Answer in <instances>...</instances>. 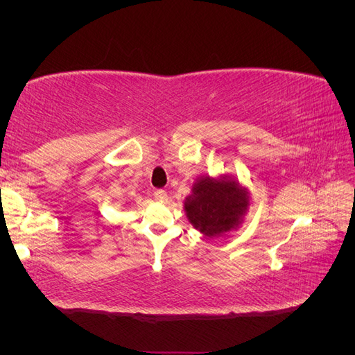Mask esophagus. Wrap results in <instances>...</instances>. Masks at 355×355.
I'll return each mask as SVG.
<instances>
[{"label":"esophagus","mask_w":355,"mask_h":355,"mask_svg":"<svg viewBox=\"0 0 355 355\" xmlns=\"http://www.w3.org/2000/svg\"><path fill=\"white\" fill-rule=\"evenodd\" d=\"M154 198H155L158 202H164V201H167L168 196H167V192H166L164 189H157V191L154 192Z\"/></svg>","instance_id":"obj_1"}]
</instances>
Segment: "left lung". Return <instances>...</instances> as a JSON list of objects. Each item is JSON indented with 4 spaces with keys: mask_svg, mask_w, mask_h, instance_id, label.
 <instances>
[{
    "mask_svg": "<svg viewBox=\"0 0 355 355\" xmlns=\"http://www.w3.org/2000/svg\"><path fill=\"white\" fill-rule=\"evenodd\" d=\"M249 206V196L228 178H201L185 200V211L194 228L207 237H219L239 227Z\"/></svg>",
    "mask_w": 355,
    "mask_h": 355,
    "instance_id": "1",
    "label": "left lung"
}]
</instances>
